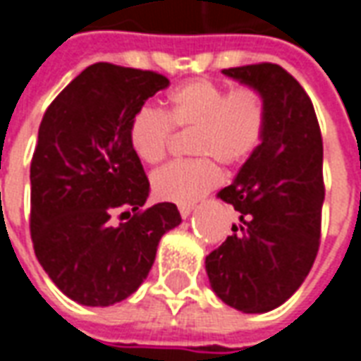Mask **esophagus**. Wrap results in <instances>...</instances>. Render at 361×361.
Instances as JSON below:
<instances>
[{
    "label": "esophagus",
    "mask_w": 361,
    "mask_h": 361,
    "mask_svg": "<svg viewBox=\"0 0 361 361\" xmlns=\"http://www.w3.org/2000/svg\"><path fill=\"white\" fill-rule=\"evenodd\" d=\"M193 212V207H189V204H181L180 207V214L181 219H189V214Z\"/></svg>",
    "instance_id": "1"
}]
</instances>
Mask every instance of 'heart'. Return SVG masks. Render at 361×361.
Masks as SVG:
<instances>
[{
    "instance_id": "1",
    "label": "heart",
    "mask_w": 361,
    "mask_h": 361,
    "mask_svg": "<svg viewBox=\"0 0 361 361\" xmlns=\"http://www.w3.org/2000/svg\"><path fill=\"white\" fill-rule=\"evenodd\" d=\"M172 126L193 129L191 150L201 157L166 164L152 173L150 183L158 199L189 204L219 185L220 170L212 157L238 166L259 149L267 127L265 100L253 87L226 92L211 79H191L168 92L164 114L149 106L135 114L129 123L135 157L158 164L172 141Z\"/></svg>"
}]
</instances>
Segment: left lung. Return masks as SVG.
Listing matches in <instances>:
<instances>
[{
	"instance_id": "obj_1",
	"label": "left lung",
	"mask_w": 361,
	"mask_h": 361,
	"mask_svg": "<svg viewBox=\"0 0 361 361\" xmlns=\"http://www.w3.org/2000/svg\"><path fill=\"white\" fill-rule=\"evenodd\" d=\"M222 73L259 90L267 127L259 149L216 195L234 207L240 222L207 255L204 269L226 305L267 313L302 286L317 255L325 201L321 129L310 96L276 63Z\"/></svg>"
}]
</instances>
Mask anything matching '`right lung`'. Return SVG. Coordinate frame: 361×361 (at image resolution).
Instances as JSON below:
<instances>
[{"label":"right lung","instance_id":"right-lung-1","mask_svg":"<svg viewBox=\"0 0 361 361\" xmlns=\"http://www.w3.org/2000/svg\"><path fill=\"white\" fill-rule=\"evenodd\" d=\"M164 75L94 63L46 110L30 164V234L51 282L73 302L108 307L149 276L160 238L181 222L173 203L145 209L149 180L129 123ZM123 210L120 222L113 212Z\"/></svg>","mask_w":361,"mask_h":361}]
</instances>
